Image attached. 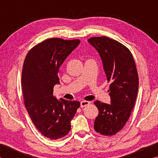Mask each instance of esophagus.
<instances>
[{"label": "esophagus", "instance_id": "34e87169", "mask_svg": "<svg viewBox=\"0 0 158 158\" xmlns=\"http://www.w3.org/2000/svg\"><path fill=\"white\" fill-rule=\"evenodd\" d=\"M90 104V102L89 101H81V102H80V106H81V107H84V106L89 105Z\"/></svg>", "mask_w": 158, "mask_h": 158}]
</instances>
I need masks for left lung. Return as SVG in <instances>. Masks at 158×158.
Listing matches in <instances>:
<instances>
[{
	"instance_id": "left-lung-1",
	"label": "left lung",
	"mask_w": 158,
	"mask_h": 158,
	"mask_svg": "<svg viewBox=\"0 0 158 158\" xmlns=\"http://www.w3.org/2000/svg\"><path fill=\"white\" fill-rule=\"evenodd\" d=\"M88 42L98 51L108 82L111 104L95 101L99 110L94 129L102 135H116L129 119L137 99L139 78L135 60L126 47L107 37H95Z\"/></svg>"
}]
</instances>
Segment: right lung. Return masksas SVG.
<instances>
[{"instance_id": "1", "label": "right lung", "mask_w": 158, "mask_h": 158, "mask_svg": "<svg viewBox=\"0 0 158 158\" xmlns=\"http://www.w3.org/2000/svg\"><path fill=\"white\" fill-rule=\"evenodd\" d=\"M79 43V40H46L29 51L23 63L21 85L26 110L37 129L50 139L68 135L80 106L78 101L57 100L53 95V86L60 84V67Z\"/></svg>"}]
</instances>
